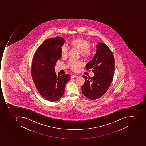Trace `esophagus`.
Masks as SVG:
<instances>
[{
    "instance_id": "1",
    "label": "esophagus",
    "mask_w": 146,
    "mask_h": 146,
    "mask_svg": "<svg viewBox=\"0 0 146 146\" xmlns=\"http://www.w3.org/2000/svg\"><path fill=\"white\" fill-rule=\"evenodd\" d=\"M70 77H71V79H73V78H74L77 77V76H76V75H72Z\"/></svg>"
}]
</instances>
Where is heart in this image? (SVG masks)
<instances>
[{"mask_svg":"<svg viewBox=\"0 0 146 146\" xmlns=\"http://www.w3.org/2000/svg\"><path fill=\"white\" fill-rule=\"evenodd\" d=\"M68 44L71 47L79 51L80 56L83 59H88L93 54V51L90 49L91 43L88 40L82 37H78L73 39L68 42ZM68 54V50L66 46H62L60 50L61 57L65 58ZM81 66V63L80 62L70 61L68 64V66L71 70L76 72Z\"/></svg>","mask_w":146,"mask_h":146,"instance_id":"1","label":"heart"}]
</instances>
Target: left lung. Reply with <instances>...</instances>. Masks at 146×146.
I'll return each instance as SVG.
<instances>
[{"instance_id": "8db88e82", "label": "left lung", "mask_w": 146, "mask_h": 146, "mask_svg": "<svg viewBox=\"0 0 146 146\" xmlns=\"http://www.w3.org/2000/svg\"><path fill=\"white\" fill-rule=\"evenodd\" d=\"M96 46L95 55L86 66L87 70H91L94 73V76H83L85 81L81 88L84 95L92 100L99 98L106 93L112 83L115 69L112 51L103 43H98Z\"/></svg>"}]
</instances>
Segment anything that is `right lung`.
I'll use <instances>...</instances> for the list:
<instances>
[{"mask_svg":"<svg viewBox=\"0 0 146 146\" xmlns=\"http://www.w3.org/2000/svg\"><path fill=\"white\" fill-rule=\"evenodd\" d=\"M64 39L58 36L48 39L39 46L34 54L31 73L36 89L41 96L51 102H56L63 95L66 84L70 75L55 72L54 66L61 58L60 50Z\"/></svg>","mask_w":146,"mask_h":146,"instance_id":"obj_1","label":"right lung"}]
</instances>
